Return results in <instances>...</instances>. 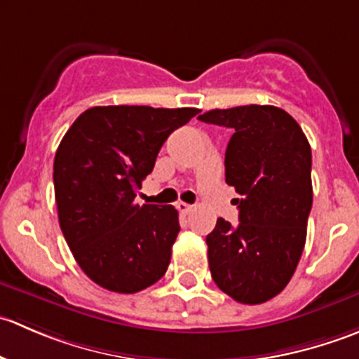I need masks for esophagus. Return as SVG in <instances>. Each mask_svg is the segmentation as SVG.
Wrapping results in <instances>:
<instances>
[{
    "mask_svg": "<svg viewBox=\"0 0 359 359\" xmlns=\"http://www.w3.org/2000/svg\"><path fill=\"white\" fill-rule=\"evenodd\" d=\"M177 208H179V212H182V213L193 212V205H187V203H184V201L177 203Z\"/></svg>",
    "mask_w": 359,
    "mask_h": 359,
    "instance_id": "obj_1",
    "label": "esophagus"
}]
</instances>
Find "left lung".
<instances>
[{
    "instance_id": "8db88e82",
    "label": "left lung",
    "mask_w": 359,
    "mask_h": 359,
    "mask_svg": "<svg viewBox=\"0 0 359 359\" xmlns=\"http://www.w3.org/2000/svg\"><path fill=\"white\" fill-rule=\"evenodd\" d=\"M198 119L233 132L224 165L240 194V224L217 219L206 236L210 273L236 302L262 304L287 287L306 245L311 146L299 123L274 106L213 109Z\"/></svg>"
}]
</instances>
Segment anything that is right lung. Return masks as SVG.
<instances>
[{
    "label": "right lung",
    "instance_id": "1",
    "mask_svg": "<svg viewBox=\"0 0 359 359\" xmlns=\"http://www.w3.org/2000/svg\"><path fill=\"white\" fill-rule=\"evenodd\" d=\"M194 107L99 106L78 116L53 161L59 224L83 273L99 287L135 293L166 273L179 234L172 205H139L142 180Z\"/></svg>",
    "mask_w": 359,
    "mask_h": 359
}]
</instances>
